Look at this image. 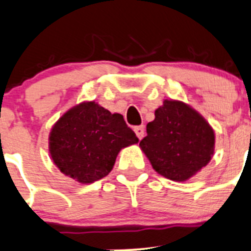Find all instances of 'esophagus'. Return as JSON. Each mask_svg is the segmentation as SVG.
<instances>
[{"label":"esophagus","mask_w":251,"mask_h":251,"mask_svg":"<svg viewBox=\"0 0 251 251\" xmlns=\"http://www.w3.org/2000/svg\"><path fill=\"white\" fill-rule=\"evenodd\" d=\"M134 131H135L136 136H138L139 139H143L144 135H145V126H138L134 128Z\"/></svg>","instance_id":"1"}]
</instances>
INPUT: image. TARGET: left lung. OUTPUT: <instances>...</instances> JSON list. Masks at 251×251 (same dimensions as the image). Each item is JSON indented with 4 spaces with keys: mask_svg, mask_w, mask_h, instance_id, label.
Segmentation results:
<instances>
[{
    "mask_svg": "<svg viewBox=\"0 0 251 251\" xmlns=\"http://www.w3.org/2000/svg\"><path fill=\"white\" fill-rule=\"evenodd\" d=\"M146 131L140 149L152 168L173 181L192 177L214 154L213 128L195 108L179 100H164Z\"/></svg>",
    "mask_w": 251,
    "mask_h": 251,
    "instance_id": "8db88e82",
    "label": "left lung"
}]
</instances>
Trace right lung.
Instances as JSON below:
<instances>
[{
  "label": "right lung",
  "instance_id": "right-lung-1",
  "mask_svg": "<svg viewBox=\"0 0 251 251\" xmlns=\"http://www.w3.org/2000/svg\"><path fill=\"white\" fill-rule=\"evenodd\" d=\"M138 141L122 115L84 101L66 111L53 126L49 153L66 176L92 183L108 175L121 150Z\"/></svg>",
  "mask_w": 251,
  "mask_h": 251
}]
</instances>
